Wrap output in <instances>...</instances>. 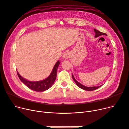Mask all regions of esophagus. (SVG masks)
Wrapping results in <instances>:
<instances>
[{"label": "esophagus", "instance_id": "34e87169", "mask_svg": "<svg viewBox=\"0 0 129 129\" xmlns=\"http://www.w3.org/2000/svg\"><path fill=\"white\" fill-rule=\"evenodd\" d=\"M70 56H71V54H70V52H65L64 53L62 57L64 59H67V58H69L70 57Z\"/></svg>", "mask_w": 129, "mask_h": 129}]
</instances>
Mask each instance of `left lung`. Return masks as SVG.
<instances>
[{"label": "left lung", "mask_w": 129, "mask_h": 129, "mask_svg": "<svg viewBox=\"0 0 129 129\" xmlns=\"http://www.w3.org/2000/svg\"><path fill=\"white\" fill-rule=\"evenodd\" d=\"M94 31L95 33V37L96 38L100 36H103V35H105V36H107V35L105 33H103L95 29H94ZM72 77H73V79L74 81V82H75V83L76 84V85L78 87H79L80 88L84 89V90H86V91H93L95 90V89H96L98 88H99L102 85H100V86H93V87H87V86H85L84 85H83L82 84H81L80 83L78 82V81H77L76 80V79L75 78V77H74V75L72 74Z\"/></svg>", "instance_id": "1"}]
</instances>
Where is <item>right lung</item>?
<instances>
[{"mask_svg":"<svg viewBox=\"0 0 129 129\" xmlns=\"http://www.w3.org/2000/svg\"><path fill=\"white\" fill-rule=\"evenodd\" d=\"M59 61L57 60L54 65L50 75L45 79L39 81H30L22 77L17 72V73L20 80L28 87L36 92H43L47 90L53 85L56 78L57 70L59 65Z\"/></svg>","mask_w":129,"mask_h":129,"instance_id":"add662e5","label":"right lung"}]
</instances>
